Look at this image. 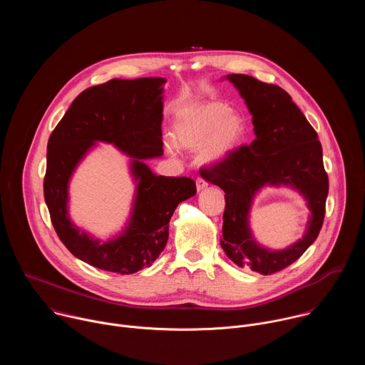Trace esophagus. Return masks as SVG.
<instances>
[{"label":"esophagus","mask_w":365,"mask_h":365,"mask_svg":"<svg viewBox=\"0 0 365 365\" xmlns=\"http://www.w3.org/2000/svg\"><path fill=\"white\" fill-rule=\"evenodd\" d=\"M206 186H207V180L199 176V178L196 179V187H197V190H202V189H205Z\"/></svg>","instance_id":"esophagus-1"}]
</instances>
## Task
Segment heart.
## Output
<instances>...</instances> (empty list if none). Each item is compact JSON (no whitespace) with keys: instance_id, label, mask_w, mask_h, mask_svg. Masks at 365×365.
Wrapping results in <instances>:
<instances>
[{"instance_id":"obj_1","label":"heart","mask_w":365,"mask_h":365,"mask_svg":"<svg viewBox=\"0 0 365 365\" xmlns=\"http://www.w3.org/2000/svg\"><path fill=\"white\" fill-rule=\"evenodd\" d=\"M244 118L231 113L228 103L214 101L202 103L180 115L173 125L175 143L187 150L200 149L205 163H218L242 141ZM168 145L173 148V141Z\"/></svg>"}]
</instances>
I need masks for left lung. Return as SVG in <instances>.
Masks as SVG:
<instances>
[{
  "mask_svg": "<svg viewBox=\"0 0 365 365\" xmlns=\"http://www.w3.org/2000/svg\"><path fill=\"white\" fill-rule=\"evenodd\" d=\"M245 99L252 115L255 138L234 148L225 159L202 168L207 182L225 192L221 247L238 267H250L264 276L277 273L314 242L324 224L329 189L318 134L277 85L252 76H227ZM264 184H290L308 199L312 211L305 237L283 252L259 247L247 228V211L253 193Z\"/></svg>",
  "mask_w": 365,
  "mask_h": 365,
  "instance_id": "left-lung-1",
  "label": "left lung"
}]
</instances>
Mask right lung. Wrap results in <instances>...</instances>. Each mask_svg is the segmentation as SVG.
Listing matches in <instances>:
<instances>
[{"label":"right lung","mask_w":365,"mask_h":365,"mask_svg":"<svg viewBox=\"0 0 365 365\" xmlns=\"http://www.w3.org/2000/svg\"><path fill=\"white\" fill-rule=\"evenodd\" d=\"M163 78L111 79L81 92L47 143L43 182L53 228L82 262L106 272L131 274L150 267L165 250L176 206L196 193L190 178L155 176L141 159L163 154ZM95 140L115 143L133 158L139 180L132 221L118 239L101 245L81 233L67 217V183Z\"/></svg>","instance_id":"right-lung-1"}]
</instances>
